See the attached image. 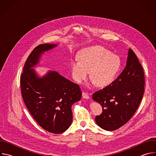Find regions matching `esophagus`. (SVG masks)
<instances>
[{
  "instance_id": "obj_1",
  "label": "esophagus",
  "mask_w": 156,
  "mask_h": 156,
  "mask_svg": "<svg viewBox=\"0 0 156 156\" xmlns=\"http://www.w3.org/2000/svg\"><path fill=\"white\" fill-rule=\"evenodd\" d=\"M82 96H83V98H84V99H88L89 98H90V94L87 93H85V92H83Z\"/></svg>"
}]
</instances>
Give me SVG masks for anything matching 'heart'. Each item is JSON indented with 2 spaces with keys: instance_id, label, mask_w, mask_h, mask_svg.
<instances>
[{
  "instance_id": "b5f03b06",
  "label": "heart",
  "mask_w": 156,
  "mask_h": 156,
  "mask_svg": "<svg viewBox=\"0 0 156 156\" xmlns=\"http://www.w3.org/2000/svg\"><path fill=\"white\" fill-rule=\"evenodd\" d=\"M78 58L70 62L72 77L78 83L86 80L90 72L93 83L99 87L106 86L114 81L121 66L118 56L100 46L82 50Z\"/></svg>"
}]
</instances>
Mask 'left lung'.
<instances>
[{
  "label": "left lung",
  "instance_id": "8db88e82",
  "mask_svg": "<svg viewBox=\"0 0 156 156\" xmlns=\"http://www.w3.org/2000/svg\"><path fill=\"white\" fill-rule=\"evenodd\" d=\"M144 73L137 56L129 49L123 71L108 86L95 92L93 99L102 107L95 118L96 123L107 131L124 125L135 114L144 91Z\"/></svg>",
  "mask_w": 156,
  "mask_h": 156
}]
</instances>
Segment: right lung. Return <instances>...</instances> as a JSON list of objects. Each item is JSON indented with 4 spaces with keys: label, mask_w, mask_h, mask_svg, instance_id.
<instances>
[{
    "label": "right lung",
    "mask_w": 156,
    "mask_h": 156,
    "mask_svg": "<svg viewBox=\"0 0 156 156\" xmlns=\"http://www.w3.org/2000/svg\"><path fill=\"white\" fill-rule=\"evenodd\" d=\"M57 46L42 44L28 56L20 77L21 95L30 113L45 130L59 134L71 125L72 105L81 98L80 86L56 72H49L38 78L32 69L41 54Z\"/></svg>",
    "instance_id": "1"
}]
</instances>
